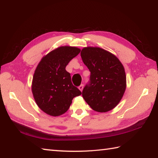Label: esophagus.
<instances>
[{"mask_svg": "<svg viewBox=\"0 0 158 158\" xmlns=\"http://www.w3.org/2000/svg\"><path fill=\"white\" fill-rule=\"evenodd\" d=\"M79 90H81V91H82V90H83V89H84V85H83V84H81V85H80L79 86Z\"/></svg>", "mask_w": 158, "mask_h": 158, "instance_id": "obj_1", "label": "esophagus"}]
</instances>
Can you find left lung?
<instances>
[{
    "label": "left lung",
    "mask_w": 158,
    "mask_h": 158,
    "mask_svg": "<svg viewBox=\"0 0 158 158\" xmlns=\"http://www.w3.org/2000/svg\"><path fill=\"white\" fill-rule=\"evenodd\" d=\"M81 56L90 72V81L82 96L92 109L106 113L122 99L127 87L124 68L117 57L102 48H83Z\"/></svg>",
    "instance_id": "left-lung-1"
}]
</instances>
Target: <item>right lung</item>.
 <instances>
[{
  "label": "right lung",
  "mask_w": 158,
  "mask_h": 158,
  "mask_svg": "<svg viewBox=\"0 0 158 158\" xmlns=\"http://www.w3.org/2000/svg\"><path fill=\"white\" fill-rule=\"evenodd\" d=\"M81 50L61 46L44 56L34 72L31 91L38 106L51 116H59L69 109L74 97L81 92L73 85L65 67Z\"/></svg>",
  "instance_id": "obj_1"
}]
</instances>
